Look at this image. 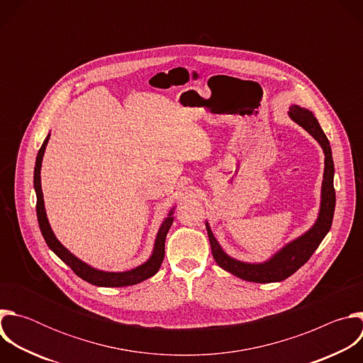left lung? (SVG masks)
I'll return each instance as SVG.
<instances>
[{
	"instance_id": "1",
	"label": "left lung",
	"mask_w": 363,
	"mask_h": 363,
	"mask_svg": "<svg viewBox=\"0 0 363 363\" xmlns=\"http://www.w3.org/2000/svg\"><path fill=\"white\" fill-rule=\"evenodd\" d=\"M289 115L296 123H298L301 128H304L310 135H312L322 145L325 150L326 158H325V174H323V185H322L320 214L312 230L307 231L304 235L294 240L289 245H286L279 254H276L272 258L270 262L263 264H247L228 257L221 250L208 224H206V231H208V238L211 242V251L217 264L221 269L247 281L273 283V281H281L290 277L308 260L310 257H312V254L316 251V248L319 247V244L322 242V240L325 238V235L329 233L332 227L335 203H336V192L333 186L335 165L332 158L330 143L312 112L294 105L290 108Z\"/></svg>"
}]
</instances>
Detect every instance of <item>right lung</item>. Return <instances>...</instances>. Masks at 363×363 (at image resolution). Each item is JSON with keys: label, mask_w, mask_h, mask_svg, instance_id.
I'll return each mask as SVG.
<instances>
[{"label": "right lung", "mask_w": 363, "mask_h": 363, "mask_svg": "<svg viewBox=\"0 0 363 363\" xmlns=\"http://www.w3.org/2000/svg\"><path fill=\"white\" fill-rule=\"evenodd\" d=\"M50 135L44 139L38 153H37V160H35V167H34V189L37 194V203H35V210H37V220H38V225L41 230V234L47 242V245L56 252V255L60 258L62 262H65L80 279H83L84 281L94 284V286H101V287H125V286H133L138 284L149 277H152L153 274H157L162 262L165 257V238L167 234L174 223V217L172 213L169 214V217L164 221V224L160 228L157 241H155V248H153V254L149 258V260L130 270V272H125V273H105V272H99L94 270L91 267H89L87 264H84L83 262H80L79 258H76L72 252H69V250H66L59 240L55 237L53 231L50 228V224L47 221L45 217V210H44V201H43V192H41V182H40V169H41V161H43V155L47 146Z\"/></svg>", "instance_id": "add662e5"}]
</instances>
